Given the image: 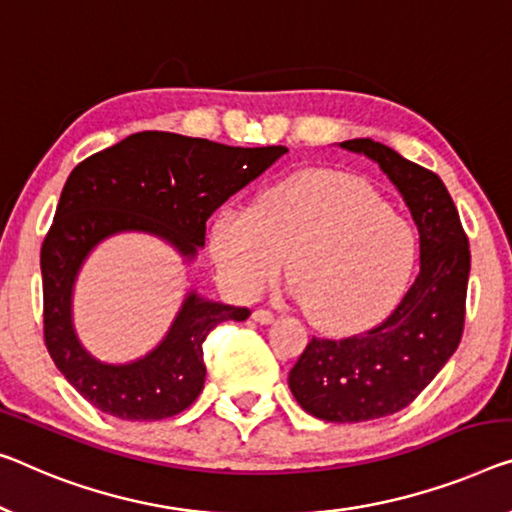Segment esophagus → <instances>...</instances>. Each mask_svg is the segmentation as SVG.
<instances>
[{"instance_id":"34e87169","label":"esophagus","mask_w":512,"mask_h":512,"mask_svg":"<svg viewBox=\"0 0 512 512\" xmlns=\"http://www.w3.org/2000/svg\"><path fill=\"white\" fill-rule=\"evenodd\" d=\"M253 319H255L257 324H271L273 322V312L259 308V310L253 312Z\"/></svg>"}]
</instances>
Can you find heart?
<instances>
[{
  "label": "heart",
  "instance_id": "1",
  "mask_svg": "<svg viewBox=\"0 0 512 512\" xmlns=\"http://www.w3.org/2000/svg\"><path fill=\"white\" fill-rule=\"evenodd\" d=\"M209 250L218 280L239 301L276 285L289 262L310 322L347 331L375 322L402 294L416 236L363 179L303 172L264 190L255 211L220 209Z\"/></svg>",
  "mask_w": 512,
  "mask_h": 512
}]
</instances>
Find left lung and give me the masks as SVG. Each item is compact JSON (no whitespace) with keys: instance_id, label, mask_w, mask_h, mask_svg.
Segmentation results:
<instances>
[{"instance_id":"obj_1","label":"left lung","mask_w":512,"mask_h":512,"mask_svg":"<svg viewBox=\"0 0 512 512\" xmlns=\"http://www.w3.org/2000/svg\"><path fill=\"white\" fill-rule=\"evenodd\" d=\"M340 147L375 160L400 190L421 236V271L398 308L365 333L312 338L289 370L292 395L308 414L329 423H363L414 402L455 354L464 331L471 255L437 174L370 137Z\"/></svg>"}]
</instances>
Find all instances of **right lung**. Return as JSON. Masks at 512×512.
I'll use <instances>...</instances> for the list:
<instances>
[{
    "label": "right lung",
    "instance_id": "add662e5",
    "mask_svg": "<svg viewBox=\"0 0 512 512\" xmlns=\"http://www.w3.org/2000/svg\"><path fill=\"white\" fill-rule=\"evenodd\" d=\"M287 154V147H227L163 131L133 133L68 174L41 246L43 335L52 361L82 398L121 421L181 414L204 388L202 345L220 322H243L248 308L188 292L165 338L131 363L91 356L73 329L75 278L98 243L144 232L190 262L204 246L220 204Z\"/></svg>",
    "mask_w": 512,
    "mask_h": 512
}]
</instances>
